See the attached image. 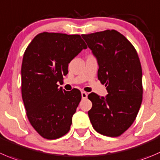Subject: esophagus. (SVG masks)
I'll use <instances>...</instances> for the list:
<instances>
[{
	"label": "esophagus",
	"mask_w": 160,
	"mask_h": 160,
	"mask_svg": "<svg viewBox=\"0 0 160 160\" xmlns=\"http://www.w3.org/2000/svg\"><path fill=\"white\" fill-rule=\"evenodd\" d=\"M81 96L83 99H86L88 98V93L85 92V91H81Z\"/></svg>",
	"instance_id": "1"
}]
</instances>
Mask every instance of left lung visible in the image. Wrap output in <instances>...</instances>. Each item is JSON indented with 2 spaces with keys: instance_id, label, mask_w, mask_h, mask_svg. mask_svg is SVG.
I'll use <instances>...</instances> for the list:
<instances>
[{
  "instance_id": "8db88e82",
  "label": "left lung",
  "mask_w": 160,
  "mask_h": 160,
  "mask_svg": "<svg viewBox=\"0 0 160 160\" xmlns=\"http://www.w3.org/2000/svg\"><path fill=\"white\" fill-rule=\"evenodd\" d=\"M98 62V78L107 87L106 98L88 94L93 128L108 137H119L135 120L142 102V70L137 51L115 29L83 34Z\"/></svg>"
}]
</instances>
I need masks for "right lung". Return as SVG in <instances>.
Wrapping results in <instances>:
<instances>
[{"label": "right lung", "mask_w": 160, "mask_h": 160, "mask_svg": "<svg viewBox=\"0 0 160 160\" xmlns=\"http://www.w3.org/2000/svg\"><path fill=\"white\" fill-rule=\"evenodd\" d=\"M87 45L78 34L43 32L32 40L22 63V98L26 116L42 138H59L69 132L81 100L80 90L66 91L58 82Z\"/></svg>", "instance_id": "right-lung-1"}]
</instances>
